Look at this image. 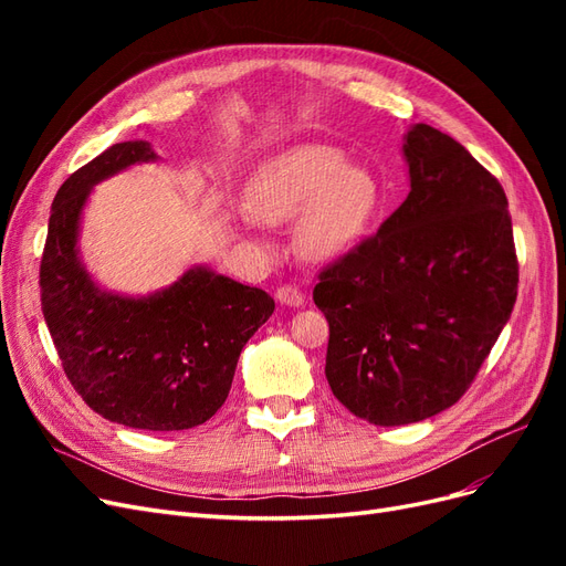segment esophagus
Instances as JSON below:
<instances>
[{
  "label": "esophagus",
  "mask_w": 566,
  "mask_h": 566,
  "mask_svg": "<svg viewBox=\"0 0 566 566\" xmlns=\"http://www.w3.org/2000/svg\"><path fill=\"white\" fill-rule=\"evenodd\" d=\"M276 300L285 306H293V310H295V306L304 304V293L295 285H283V287L276 290Z\"/></svg>",
  "instance_id": "1"
}]
</instances>
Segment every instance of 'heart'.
Listing matches in <instances>:
<instances>
[{"label": "heart", "mask_w": 566, "mask_h": 566, "mask_svg": "<svg viewBox=\"0 0 566 566\" xmlns=\"http://www.w3.org/2000/svg\"><path fill=\"white\" fill-rule=\"evenodd\" d=\"M385 186L368 165L328 144H302L266 160L245 191V231L295 219V248L310 262H333L373 229Z\"/></svg>", "instance_id": "obj_1"}]
</instances>
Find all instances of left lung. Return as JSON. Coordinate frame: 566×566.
<instances>
[{"instance_id":"left-lung-1","label":"left lung","mask_w":566,"mask_h":566,"mask_svg":"<svg viewBox=\"0 0 566 566\" xmlns=\"http://www.w3.org/2000/svg\"><path fill=\"white\" fill-rule=\"evenodd\" d=\"M410 193L373 238L321 271L325 378L356 418H432L472 385L517 300L503 186L430 125L403 134Z\"/></svg>"}]
</instances>
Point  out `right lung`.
<instances>
[{
    "label": "right lung",
    "instance_id": "right-lung-1",
    "mask_svg": "<svg viewBox=\"0 0 566 566\" xmlns=\"http://www.w3.org/2000/svg\"><path fill=\"white\" fill-rule=\"evenodd\" d=\"M156 160L148 142L115 144L63 181L51 202L40 290L63 370L87 406L134 430L177 432L210 420L227 401L238 356L276 304L202 264L144 297L92 279L77 245L92 188Z\"/></svg>",
    "mask_w": 566,
    "mask_h": 566
}]
</instances>
